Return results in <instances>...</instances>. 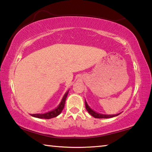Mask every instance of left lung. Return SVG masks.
Segmentation results:
<instances>
[{"label": "left lung", "instance_id": "8db88e82", "mask_svg": "<svg viewBox=\"0 0 152 152\" xmlns=\"http://www.w3.org/2000/svg\"><path fill=\"white\" fill-rule=\"evenodd\" d=\"M85 104H86V109H87V111H88V113H89L91 115H92L95 118H113V117L120 115V113L116 114V115H104V114L96 113V112L93 111L92 109H91L89 106H88V104H87L86 101H85Z\"/></svg>", "mask_w": 152, "mask_h": 152}]
</instances>
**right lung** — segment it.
<instances>
[{
  "label": "right lung",
  "instance_id": "1",
  "mask_svg": "<svg viewBox=\"0 0 152 152\" xmlns=\"http://www.w3.org/2000/svg\"><path fill=\"white\" fill-rule=\"evenodd\" d=\"M68 94H69V90L65 93V94L64 95V96H63L59 105H58L55 109H53V110L49 111L48 113H43V114L37 113V114H30V115H31L32 117H34V118H41V119H51L58 116V115H60V113H61L62 111L63 110V109H64L65 101H66V99Z\"/></svg>",
  "mask_w": 152,
  "mask_h": 152
}]
</instances>
